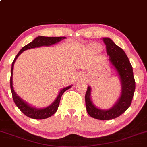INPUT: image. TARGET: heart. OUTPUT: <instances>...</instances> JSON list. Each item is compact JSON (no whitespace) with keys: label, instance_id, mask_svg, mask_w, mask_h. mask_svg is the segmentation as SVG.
Instances as JSON below:
<instances>
[{"label":"heart","instance_id":"1","mask_svg":"<svg viewBox=\"0 0 147 147\" xmlns=\"http://www.w3.org/2000/svg\"><path fill=\"white\" fill-rule=\"evenodd\" d=\"M95 49H100V47H99V46H98V45H96V46H95Z\"/></svg>","mask_w":147,"mask_h":147}]
</instances>
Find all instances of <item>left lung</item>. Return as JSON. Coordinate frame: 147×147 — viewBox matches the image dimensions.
Segmentation results:
<instances>
[{
	"label": "left lung",
	"mask_w": 147,
	"mask_h": 147,
	"mask_svg": "<svg viewBox=\"0 0 147 147\" xmlns=\"http://www.w3.org/2000/svg\"><path fill=\"white\" fill-rule=\"evenodd\" d=\"M109 61L118 72L122 85L121 96L117 103L109 110L96 107L91 100V88L88 86L85 94V104L88 114L92 118L101 120L118 118L125 112L132 103L135 90V81L132 67L124 51L109 38H103Z\"/></svg>",
	"instance_id": "left-lung-1"
}]
</instances>
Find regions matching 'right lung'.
Wrapping results in <instances>:
<instances>
[{"label": "right lung", "mask_w": 147, "mask_h": 147, "mask_svg": "<svg viewBox=\"0 0 147 147\" xmlns=\"http://www.w3.org/2000/svg\"><path fill=\"white\" fill-rule=\"evenodd\" d=\"M64 38H65V36L46 37L39 36L36 37L35 39H34V41H32V42L29 43L27 45L24 46V47L20 51L19 53L17 54L15 59H14L13 62H12L11 68V75H10V89H11L12 98H13V101L15 102V105L18 106V109H19L24 115H27V117H29V118L36 119V120H41V119H45L49 118V117H51V115H53V114L56 112L57 110H58V106H59L60 101H61L62 95H63V93H64L66 90L69 89L72 86H67V87L62 89L61 92H60L59 94H58L56 99L55 100V101H54L51 105L48 106V107L41 109H37L34 107H32V106H29L27 103H26L25 102L23 101L22 100L15 94V91H14L13 89V87H12V72H13V66L14 63H15V60L18 58V57L24 51L27 50V49H33V48L39 47V46H51L52 45V44H56V43L59 42V41H61L62 39H64Z\"/></svg>", "instance_id": "1"}]
</instances>
